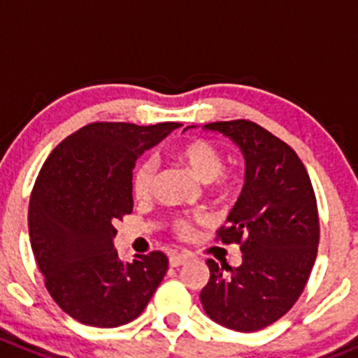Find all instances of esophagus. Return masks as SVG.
I'll use <instances>...</instances> for the list:
<instances>
[{"label": "esophagus", "instance_id": "esophagus-1", "mask_svg": "<svg viewBox=\"0 0 358 358\" xmlns=\"http://www.w3.org/2000/svg\"><path fill=\"white\" fill-rule=\"evenodd\" d=\"M187 259H189V256L187 255H178V252H173V255H169V265L180 266V265H183Z\"/></svg>", "mask_w": 358, "mask_h": 358}]
</instances>
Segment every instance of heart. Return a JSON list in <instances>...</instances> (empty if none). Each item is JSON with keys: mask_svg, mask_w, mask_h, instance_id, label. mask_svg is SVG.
<instances>
[{"mask_svg": "<svg viewBox=\"0 0 358 358\" xmlns=\"http://www.w3.org/2000/svg\"><path fill=\"white\" fill-rule=\"evenodd\" d=\"M173 157L185 164L196 178L205 183L210 194L219 198H228L236 192L240 185V176L235 169L226 168L222 153L213 143L206 139H189L173 148ZM157 168L152 160L141 162L132 175V194L138 201H146L152 198L155 185ZM199 215L176 217L173 220V229L180 238H189L194 231L196 222H201Z\"/></svg>", "mask_w": 358, "mask_h": 358, "instance_id": "heart-1", "label": "heart"}]
</instances>
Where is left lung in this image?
Wrapping results in <instances>:
<instances>
[{
	"label": "left lung",
	"instance_id": "left-lung-1",
	"mask_svg": "<svg viewBox=\"0 0 358 358\" xmlns=\"http://www.w3.org/2000/svg\"><path fill=\"white\" fill-rule=\"evenodd\" d=\"M243 153L245 183L217 231L222 243H238L242 265L220 268L206 259L210 279L201 289L206 315L226 329L256 332L272 325L299 300L318 255L316 196L292 146L249 120L208 123Z\"/></svg>",
	"mask_w": 358,
	"mask_h": 358
}]
</instances>
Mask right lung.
I'll use <instances>...</instances> for the list:
<instances>
[{
	"mask_svg": "<svg viewBox=\"0 0 358 358\" xmlns=\"http://www.w3.org/2000/svg\"><path fill=\"white\" fill-rule=\"evenodd\" d=\"M178 127L90 123L43 162L29 198V242L45 288L73 320L99 329L130 323L168 272L160 250L122 262L113 238L132 212L136 160Z\"/></svg>",
	"mask_w": 358,
	"mask_h": 358,
	"instance_id": "1",
	"label": "right lung"
}]
</instances>
